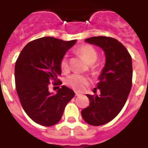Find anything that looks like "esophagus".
Returning a JSON list of instances; mask_svg holds the SVG:
<instances>
[{
    "instance_id": "34e87169",
    "label": "esophagus",
    "mask_w": 148,
    "mask_h": 148,
    "mask_svg": "<svg viewBox=\"0 0 148 148\" xmlns=\"http://www.w3.org/2000/svg\"><path fill=\"white\" fill-rule=\"evenodd\" d=\"M75 95H76V96H79V95H80V94H79L78 92H75Z\"/></svg>"
}]
</instances>
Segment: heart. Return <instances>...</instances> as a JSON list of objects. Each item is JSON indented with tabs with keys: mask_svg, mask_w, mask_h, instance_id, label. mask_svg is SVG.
I'll return each mask as SVG.
<instances>
[{
	"mask_svg": "<svg viewBox=\"0 0 148 148\" xmlns=\"http://www.w3.org/2000/svg\"><path fill=\"white\" fill-rule=\"evenodd\" d=\"M77 53L83 57L88 64H92L97 60V51L90 45H84L77 49ZM60 69L64 72H67L69 70V61L67 55L64 56L60 60ZM89 80L87 77L78 74H74L68 77L66 80V84L71 88L78 91L83 90L88 84Z\"/></svg>",
	"mask_w": 148,
	"mask_h": 148,
	"instance_id": "heart-1",
	"label": "heart"
}]
</instances>
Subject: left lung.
Here are the masks:
<instances>
[{
	"label": "left lung",
	"instance_id": "8db88e82",
	"mask_svg": "<svg viewBox=\"0 0 148 148\" xmlns=\"http://www.w3.org/2000/svg\"><path fill=\"white\" fill-rule=\"evenodd\" d=\"M85 41L101 47L106 57L97 85L101 94L87 95L90 104L81 110L85 122L100 126L112 121L126 103L132 86V60L126 47L114 38L99 36Z\"/></svg>",
	"mask_w": 148,
	"mask_h": 148
}]
</instances>
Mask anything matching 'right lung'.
<instances>
[{
  "label": "right lung",
  "mask_w": 148,
  "mask_h": 148,
  "mask_svg": "<svg viewBox=\"0 0 148 148\" xmlns=\"http://www.w3.org/2000/svg\"><path fill=\"white\" fill-rule=\"evenodd\" d=\"M52 37L38 38L23 48L15 64V85L22 108L28 117L43 126L58 124L74 92L61 86L55 95L49 91L51 81L61 84L60 60L76 43ZM56 81H58L57 83Z\"/></svg>",
  "instance_id": "right-lung-1"
}]
</instances>
